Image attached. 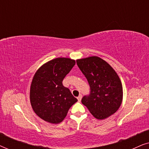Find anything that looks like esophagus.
I'll return each mask as SVG.
<instances>
[{
    "instance_id": "1",
    "label": "esophagus",
    "mask_w": 149,
    "mask_h": 149,
    "mask_svg": "<svg viewBox=\"0 0 149 149\" xmlns=\"http://www.w3.org/2000/svg\"><path fill=\"white\" fill-rule=\"evenodd\" d=\"M81 98H82V95H81V94H80V95H79V96H78V97H77V99H78V100H79V102H80V101H81Z\"/></svg>"
}]
</instances>
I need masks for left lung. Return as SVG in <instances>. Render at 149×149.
Listing matches in <instances>:
<instances>
[{
    "mask_svg": "<svg viewBox=\"0 0 149 149\" xmlns=\"http://www.w3.org/2000/svg\"><path fill=\"white\" fill-rule=\"evenodd\" d=\"M83 74L88 81L90 92L81 102L93 117L104 119L119 109L123 98V87L115 70L97 56L77 60Z\"/></svg>",
    "mask_w": 149,
    "mask_h": 149,
    "instance_id": "left-lung-1",
    "label": "left lung"
}]
</instances>
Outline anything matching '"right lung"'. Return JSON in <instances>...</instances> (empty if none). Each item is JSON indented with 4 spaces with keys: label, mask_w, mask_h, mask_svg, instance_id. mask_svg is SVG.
I'll return each mask as SVG.
<instances>
[{
    "label": "right lung",
    "mask_w": 149,
    "mask_h": 149,
    "mask_svg": "<svg viewBox=\"0 0 149 149\" xmlns=\"http://www.w3.org/2000/svg\"><path fill=\"white\" fill-rule=\"evenodd\" d=\"M75 65L70 58H58L47 62L34 74L30 98L34 113L51 123L62 122L70 108L77 102L63 79Z\"/></svg>",
    "instance_id": "1"
}]
</instances>
